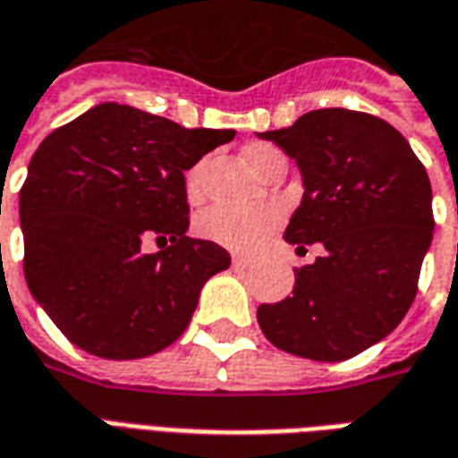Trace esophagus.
Listing matches in <instances>:
<instances>
[{
	"label": "esophagus",
	"mask_w": 458,
	"mask_h": 458,
	"mask_svg": "<svg viewBox=\"0 0 458 458\" xmlns=\"http://www.w3.org/2000/svg\"><path fill=\"white\" fill-rule=\"evenodd\" d=\"M248 265H250V262L245 258H238V255L233 258V269H245Z\"/></svg>",
	"instance_id": "34e87169"
}]
</instances>
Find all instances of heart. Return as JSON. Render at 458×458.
I'll use <instances>...</instances> for the list:
<instances>
[{
    "label": "heart",
    "instance_id": "b5f03b06",
    "mask_svg": "<svg viewBox=\"0 0 458 458\" xmlns=\"http://www.w3.org/2000/svg\"><path fill=\"white\" fill-rule=\"evenodd\" d=\"M242 157L255 174H265L272 161L284 159V154L265 144V141H252L242 149ZM183 191L191 203L200 199V166H191L183 174ZM284 213L275 203H262V206H250V208H233V206H210L196 218V233L200 238L216 242L220 248L233 250L248 255L258 250L265 240L282 225Z\"/></svg>",
    "mask_w": 458,
    "mask_h": 458
}]
</instances>
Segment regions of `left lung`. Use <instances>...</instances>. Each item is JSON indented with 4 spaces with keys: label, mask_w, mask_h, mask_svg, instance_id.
Segmentation results:
<instances>
[{
    "label": "left lung",
    "mask_w": 458,
    "mask_h": 458,
    "mask_svg": "<svg viewBox=\"0 0 458 458\" xmlns=\"http://www.w3.org/2000/svg\"><path fill=\"white\" fill-rule=\"evenodd\" d=\"M259 137L301 171L304 196L284 240L327 250L294 269L292 297L258 309L259 328L287 353L324 363L353 358L412 307L432 245L429 176L393 124L355 110H311Z\"/></svg>",
    "instance_id": "8db88e82"
}]
</instances>
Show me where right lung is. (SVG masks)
Listing matches in <instances>:
<instances>
[{"instance_id":"add662e5","label":"right lung","mask_w":458,"mask_h":458,"mask_svg":"<svg viewBox=\"0 0 458 458\" xmlns=\"http://www.w3.org/2000/svg\"><path fill=\"white\" fill-rule=\"evenodd\" d=\"M233 137L103 103L38 144L19 193L24 275L71 344L130 360L186 331L200 289L230 255L186 235L183 171ZM144 239L160 252L144 256Z\"/></svg>"}]
</instances>
